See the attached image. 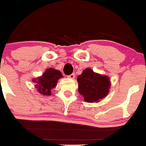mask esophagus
I'll return each mask as SVG.
<instances>
[{
  "instance_id": "34e87169",
  "label": "esophagus",
  "mask_w": 146,
  "mask_h": 146,
  "mask_svg": "<svg viewBox=\"0 0 146 146\" xmlns=\"http://www.w3.org/2000/svg\"><path fill=\"white\" fill-rule=\"evenodd\" d=\"M68 78H70V79H74V78H75V74H72L69 75Z\"/></svg>"
}]
</instances>
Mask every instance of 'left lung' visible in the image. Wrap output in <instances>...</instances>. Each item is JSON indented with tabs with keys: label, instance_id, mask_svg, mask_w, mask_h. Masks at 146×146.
Returning <instances> with one entry per match:
<instances>
[{
	"label": "left lung",
	"instance_id": "1",
	"mask_svg": "<svg viewBox=\"0 0 146 146\" xmlns=\"http://www.w3.org/2000/svg\"><path fill=\"white\" fill-rule=\"evenodd\" d=\"M77 82L79 93L87 103H97L106 97L111 86L108 76L94 72L89 68L78 76Z\"/></svg>",
	"mask_w": 146,
	"mask_h": 146
}]
</instances>
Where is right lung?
Here are the masks:
<instances>
[{"instance_id": "1", "label": "right lung", "mask_w": 146, "mask_h": 146, "mask_svg": "<svg viewBox=\"0 0 146 146\" xmlns=\"http://www.w3.org/2000/svg\"><path fill=\"white\" fill-rule=\"evenodd\" d=\"M62 77L63 76L59 70L49 68L41 76L33 79V82L36 83V87L40 94L50 96L51 90L56 86L58 80Z\"/></svg>"}]
</instances>
